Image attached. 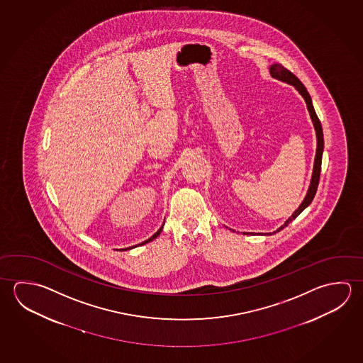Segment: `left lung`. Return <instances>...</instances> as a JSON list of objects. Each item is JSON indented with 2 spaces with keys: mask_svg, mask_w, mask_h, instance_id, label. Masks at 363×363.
<instances>
[{
  "mask_svg": "<svg viewBox=\"0 0 363 363\" xmlns=\"http://www.w3.org/2000/svg\"><path fill=\"white\" fill-rule=\"evenodd\" d=\"M270 74H272V77H275V79H278L280 82H284V83L291 84L293 85L296 89L298 90L299 94L305 98L306 104H307V108H308V112H310V116H311L312 122H313V126H315V130H316V136H318V149H316V157H315V166H313V173H312V179L311 184H310V189H308V192H307V195H306L305 200H303V203L299 205L298 209L296 210L294 213H293L292 216L286 220L281 227H280L278 230H275V232H279L281 229L286 228V225L289 224V223L292 222L293 219H296L297 216L303 211V210L312 203V200H313V197L316 195V191H318V179H320V172H321V160H323V152H324V135H323V128H321V122L318 120V115H316V112H315V109H313V106H312L311 96L308 94V91L305 88V85L299 82L298 77H296L294 74H292L291 71L286 70L284 66H281L280 64H274L272 65V67H270ZM273 232V233H275ZM272 235V233H270Z\"/></svg>",
  "mask_w": 363,
  "mask_h": 363,
  "instance_id": "obj_1",
  "label": "left lung"
}]
</instances>
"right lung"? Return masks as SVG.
Masks as SVG:
<instances>
[{"label":"right lung","instance_id":"obj_1","mask_svg":"<svg viewBox=\"0 0 363 363\" xmlns=\"http://www.w3.org/2000/svg\"><path fill=\"white\" fill-rule=\"evenodd\" d=\"M162 228H163V227H160V230H158V232H157V233H155V235H152V237H150V238H149V240H147V241L143 242V243H140V245H144V243H147V242L153 241L154 238H157V237H158V235H160V232H162ZM130 248H131V247H130ZM130 248H125V250H130Z\"/></svg>","mask_w":363,"mask_h":363}]
</instances>
